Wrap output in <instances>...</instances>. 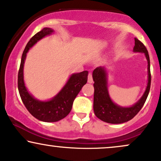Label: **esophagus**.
Instances as JSON below:
<instances>
[{
    "label": "esophagus",
    "instance_id": "esophagus-1",
    "mask_svg": "<svg viewBox=\"0 0 161 161\" xmlns=\"http://www.w3.org/2000/svg\"><path fill=\"white\" fill-rule=\"evenodd\" d=\"M94 81H93V77H92V73H89L88 74V82L89 83H92Z\"/></svg>",
    "mask_w": 161,
    "mask_h": 161
}]
</instances>
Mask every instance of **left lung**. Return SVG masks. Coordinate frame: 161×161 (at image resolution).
<instances>
[{
	"mask_svg": "<svg viewBox=\"0 0 161 161\" xmlns=\"http://www.w3.org/2000/svg\"><path fill=\"white\" fill-rule=\"evenodd\" d=\"M134 52H143L146 55L148 61V86L144 94L140 100L135 105L130 107H120L114 103L110 99L108 94L106 86V72L104 67H99L93 71V79H94V112L98 119L103 121L110 124H121L130 121L140 111L148 97L151 87L150 59L148 50L144 44L135 38V46L133 48Z\"/></svg>",
	"mask_w": 161,
	"mask_h": 161,
	"instance_id": "left-lung-1",
	"label": "left lung"
}]
</instances>
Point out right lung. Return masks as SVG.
I'll return each mask as SVG.
<instances>
[{
  "mask_svg": "<svg viewBox=\"0 0 161 161\" xmlns=\"http://www.w3.org/2000/svg\"><path fill=\"white\" fill-rule=\"evenodd\" d=\"M52 32H53L52 29L45 28L31 38L23 52L18 73V88L23 103L34 117L45 122H55L68 115L72 109L75 97L88 81V74L87 70L73 74L58 94L49 101H39L29 94L23 80V66L26 54L38 40Z\"/></svg>",
  "mask_w": 161,
  "mask_h": 161,
  "instance_id": "right-lung-1",
  "label": "right lung"
}]
</instances>
